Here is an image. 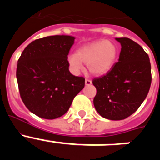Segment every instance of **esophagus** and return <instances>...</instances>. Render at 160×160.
Here are the masks:
<instances>
[{
  "instance_id": "esophagus-1",
  "label": "esophagus",
  "mask_w": 160,
  "mask_h": 160,
  "mask_svg": "<svg viewBox=\"0 0 160 160\" xmlns=\"http://www.w3.org/2000/svg\"><path fill=\"white\" fill-rule=\"evenodd\" d=\"M85 84L87 85V86H90V85L92 84V82H91V80H90V79L86 78V80H85Z\"/></svg>"
}]
</instances>
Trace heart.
Here are the masks:
<instances>
[{
    "label": "heart",
    "instance_id": "1",
    "mask_svg": "<svg viewBox=\"0 0 160 160\" xmlns=\"http://www.w3.org/2000/svg\"><path fill=\"white\" fill-rule=\"evenodd\" d=\"M118 56V47L114 42L102 40L85 46L78 49L76 54L68 58V63L73 73H79L83 70V63L94 75L107 73L114 66Z\"/></svg>",
    "mask_w": 160,
    "mask_h": 160
}]
</instances>
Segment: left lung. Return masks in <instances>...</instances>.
<instances>
[{
  "label": "left lung",
  "instance_id": "8db88e82",
  "mask_svg": "<svg viewBox=\"0 0 160 160\" xmlns=\"http://www.w3.org/2000/svg\"><path fill=\"white\" fill-rule=\"evenodd\" d=\"M122 49L118 62L105 75L93 79L97 90L94 105L103 118L125 119L135 112L146 98L152 83L148 54L128 38H115Z\"/></svg>",
  "mask_w": 160,
  "mask_h": 160
}]
</instances>
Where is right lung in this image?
<instances>
[{
	"label": "right lung",
	"instance_id": "obj_1",
	"mask_svg": "<svg viewBox=\"0 0 160 160\" xmlns=\"http://www.w3.org/2000/svg\"><path fill=\"white\" fill-rule=\"evenodd\" d=\"M74 38L55 35L29 44L19 58L17 79L21 98L38 117L54 119L66 114L85 86V78L71 74L68 54Z\"/></svg>",
	"mask_w": 160,
	"mask_h": 160
}]
</instances>
